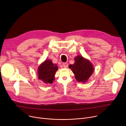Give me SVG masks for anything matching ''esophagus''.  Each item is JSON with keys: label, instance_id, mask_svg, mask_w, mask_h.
<instances>
[{"label": "esophagus", "instance_id": "obj_1", "mask_svg": "<svg viewBox=\"0 0 126 126\" xmlns=\"http://www.w3.org/2000/svg\"><path fill=\"white\" fill-rule=\"evenodd\" d=\"M63 67H64V68H67V67H68V64H67V63H63Z\"/></svg>", "mask_w": 126, "mask_h": 126}]
</instances>
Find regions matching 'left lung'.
Listing matches in <instances>:
<instances>
[{
    "mask_svg": "<svg viewBox=\"0 0 126 126\" xmlns=\"http://www.w3.org/2000/svg\"><path fill=\"white\" fill-rule=\"evenodd\" d=\"M75 62L69 65L75 78L79 82L85 83L91 76L94 71L93 64L90 61L82 55H77L75 57Z\"/></svg>",
    "mask_w": 126,
    "mask_h": 126,
    "instance_id": "left-lung-1",
    "label": "left lung"
}]
</instances>
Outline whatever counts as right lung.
Wrapping results in <instances>:
<instances>
[{
	"label": "right lung",
	"instance_id": "1",
	"mask_svg": "<svg viewBox=\"0 0 126 126\" xmlns=\"http://www.w3.org/2000/svg\"><path fill=\"white\" fill-rule=\"evenodd\" d=\"M57 70L56 64L53 63L50 60H46L38 66V79L45 84H51L55 79V74Z\"/></svg>",
	"mask_w": 126,
	"mask_h": 126
}]
</instances>
